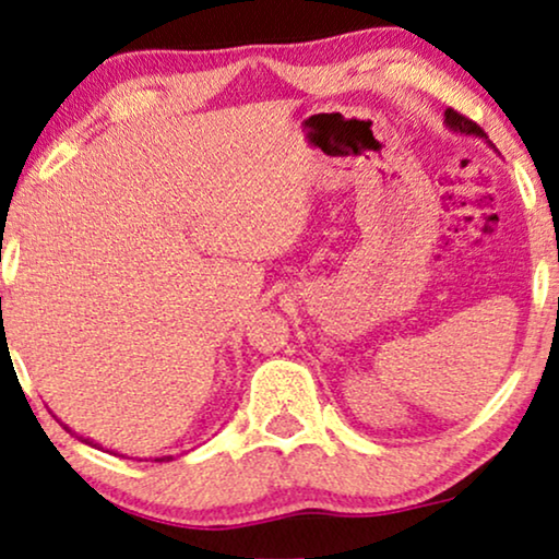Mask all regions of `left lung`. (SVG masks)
Wrapping results in <instances>:
<instances>
[{
  "mask_svg": "<svg viewBox=\"0 0 559 559\" xmlns=\"http://www.w3.org/2000/svg\"><path fill=\"white\" fill-rule=\"evenodd\" d=\"M444 124H448V130L452 132H460V135H473V138H483V130L478 124L471 122V119L457 115L455 109H448L444 111Z\"/></svg>",
  "mask_w": 559,
  "mask_h": 559,
  "instance_id": "obj_1",
  "label": "left lung"
}]
</instances>
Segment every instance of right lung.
<instances>
[{"mask_svg": "<svg viewBox=\"0 0 559 559\" xmlns=\"http://www.w3.org/2000/svg\"><path fill=\"white\" fill-rule=\"evenodd\" d=\"M63 427H66V424H63ZM66 429H69V427H66ZM69 431H71V429H69ZM76 437H79V435H76ZM79 440L86 442V444H94L92 440H84V437H79ZM94 448H96V444H94ZM155 460H160V463H163V460H170V455H168V457H155Z\"/></svg>", "mask_w": 559, "mask_h": 559, "instance_id": "obj_1", "label": "right lung"}]
</instances>
